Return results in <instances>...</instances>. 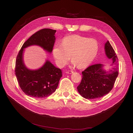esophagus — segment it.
<instances>
[{
  "label": "esophagus",
  "mask_w": 133,
  "mask_h": 133,
  "mask_svg": "<svg viewBox=\"0 0 133 133\" xmlns=\"http://www.w3.org/2000/svg\"><path fill=\"white\" fill-rule=\"evenodd\" d=\"M66 73H68V74H72L73 73V71H66Z\"/></svg>",
  "instance_id": "34e87169"
}]
</instances>
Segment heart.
Wrapping results in <instances>:
<instances>
[{
  "mask_svg": "<svg viewBox=\"0 0 133 133\" xmlns=\"http://www.w3.org/2000/svg\"><path fill=\"white\" fill-rule=\"evenodd\" d=\"M98 51L99 44L96 40L73 35L63 39L61 44L55 43L52 53L58 66H65L71 56L72 60L77 67L83 68L91 64Z\"/></svg>",
  "mask_w": 133,
  "mask_h": 133,
  "instance_id": "obj_1",
  "label": "heart"
}]
</instances>
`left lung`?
I'll return each instance as SVG.
<instances>
[{"mask_svg":"<svg viewBox=\"0 0 133 133\" xmlns=\"http://www.w3.org/2000/svg\"><path fill=\"white\" fill-rule=\"evenodd\" d=\"M107 57L112 60V69L106 71L101 64L89 66L82 72V78L77 89L80 94L87 99L99 98L109 93L113 88L118 74L117 55L109 42L104 45Z\"/></svg>","mask_w":133,"mask_h":133,"instance_id":"obj_1","label":"left lung"}]
</instances>
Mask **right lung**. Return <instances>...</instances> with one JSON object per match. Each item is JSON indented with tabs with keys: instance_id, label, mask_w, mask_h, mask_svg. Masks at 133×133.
I'll use <instances>...</instances> for the list:
<instances>
[{
	"instance_id": "1",
	"label": "right lung",
	"mask_w": 133,
	"mask_h": 133,
	"mask_svg": "<svg viewBox=\"0 0 133 133\" xmlns=\"http://www.w3.org/2000/svg\"><path fill=\"white\" fill-rule=\"evenodd\" d=\"M56 30L42 29L28 39L20 50L16 60L15 74L20 88L27 95L42 98L50 95L57 88L62 76L60 68L47 60L43 66L37 70H30L24 65V49L31 45H38L52 52L55 43Z\"/></svg>"
}]
</instances>
